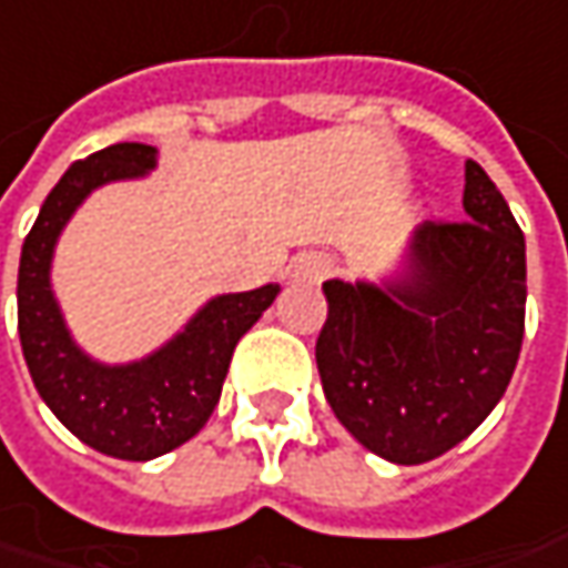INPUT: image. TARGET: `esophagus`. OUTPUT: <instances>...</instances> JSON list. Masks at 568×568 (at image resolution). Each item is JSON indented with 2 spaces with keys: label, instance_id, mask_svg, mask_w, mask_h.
Returning a JSON list of instances; mask_svg holds the SVG:
<instances>
[{
  "label": "esophagus",
  "instance_id": "34e87169",
  "mask_svg": "<svg viewBox=\"0 0 568 568\" xmlns=\"http://www.w3.org/2000/svg\"><path fill=\"white\" fill-rule=\"evenodd\" d=\"M333 273V260L327 254H302L292 263V280L295 283H321Z\"/></svg>",
  "mask_w": 568,
  "mask_h": 568
}]
</instances>
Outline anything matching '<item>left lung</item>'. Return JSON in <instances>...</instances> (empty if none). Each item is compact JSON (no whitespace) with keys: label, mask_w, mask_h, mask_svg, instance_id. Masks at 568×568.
<instances>
[{"label":"left lung","mask_w":568,"mask_h":568,"mask_svg":"<svg viewBox=\"0 0 568 568\" xmlns=\"http://www.w3.org/2000/svg\"><path fill=\"white\" fill-rule=\"evenodd\" d=\"M464 222H423L390 283H324L314 356L336 419L394 464L452 452L503 400L525 336V235L477 161Z\"/></svg>","instance_id":"left-lung-1"}]
</instances>
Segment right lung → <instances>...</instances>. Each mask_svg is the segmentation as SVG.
<instances>
[{
	"mask_svg": "<svg viewBox=\"0 0 568 568\" xmlns=\"http://www.w3.org/2000/svg\"><path fill=\"white\" fill-rule=\"evenodd\" d=\"M152 168L155 149L142 142H116L75 161L43 200L18 266V333L38 394L75 438L120 460L168 455L206 426L237 339L280 295L273 283L215 295L174 339L130 365L85 356L65 331L50 288L57 237L91 190L142 178Z\"/></svg>",
	"mask_w": 568,
	"mask_h": 568,
	"instance_id": "1",
	"label": "right lung"
}]
</instances>
